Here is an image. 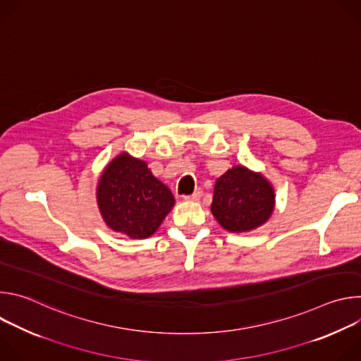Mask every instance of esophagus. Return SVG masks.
<instances>
[{
  "label": "esophagus",
  "mask_w": 361,
  "mask_h": 361,
  "mask_svg": "<svg viewBox=\"0 0 361 361\" xmlns=\"http://www.w3.org/2000/svg\"><path fill=\"white\" fill-rule=\"evenodd\" d=\"M201 195H202L201 188H197L191 195H185L184 198H185V200H188V201H198V200L201 198Z\"/></svg>",
  "instance_id": "34e87169"
}]
</instances>
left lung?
<instances>
[{
    "instance_id": "1",
    "label": "left lung",
    "mask_w": 361,
    "mask_h": 361,
    "mask_svg": "<svg viewBox=\"0 0 361 361\" xmlns=\"http://www.w3.org/2000/svg\"><path fill=\"white\" fill-rule=\"evenodd\" d=\"M273 209V187L260 174L233 167L216 181L212 213L228 231L260 227L269 220Z\"/></svg>"
}]
</instances>
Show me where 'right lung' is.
I'll use <instances>...</instances> for the list:
<instances>
[{
    "instance_id": "add662e5",
    "label": "right lung",
    "mask_w": 361,
    "mask_h": 361,
    "mask_svg": "<svg viewBox=\"0 0 361 361\" xmlns=\"http://www.w3.org/2000/svg\"><path fill=\"white\" fill-rule=\"evenodd\" d=\"M98 207L110 228L131 238L156 233L174 205L167 185L141 160L121 154L102 173L97 190Z\"/></svg>"
}]
</instances>
